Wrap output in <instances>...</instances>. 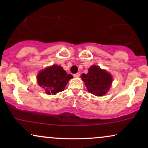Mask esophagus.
Masks as SVG:
<instances>
[{
	"label": "esophagus",
	"instance_id": "1",
	"mask_svg": "<svg viewBox=\"0 0 148 148\" xmlns=\"http://www.w3.org/2000/svg\"><path fill=\"white\" fill-rule=\"evenodd\" d=\"M79 76H80L79 73H76V74H74V77H75V78H78V77H79Z\"/></svg>",
	"mask_w": 148,
	"mask_h": 148
}]
</instances>
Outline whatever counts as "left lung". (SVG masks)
Returning <instances> with one entry per match:
<instances>
[{
    "mask_svg": "<svg viewBox=\"0 0 148 148\" xmlns=\"http://www.w3.org/2000/svg\"><path fill=\"white\" fill-rule=\"evenodd\" d=\"M82 80L88 92L96 96H103L109 90L112 83V76L106 71L92 65L88 69V74H83Z\"/></svg>",
    "mask_w": 148,
    "mask_h": 148,
    "instance_id": "1",
    "label": "left lung"
}]
</instances>
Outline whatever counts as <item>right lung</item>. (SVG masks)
<instances>
[{"label":"right lung","mask_w":148,"mask_h":148,"mask_svg":"<svg viewBox=\"0 0 148 148\" xmlns=\"http://www.w3.org/2000/svg\"><path fill=\"white\" fill-rule=\"evenodd\" d=\"M73 76L67 74L60 66L52 65L42 70L37 75V82L48 95H56L63 91L69 79Z\"/></svg>","instance_id":"add662e5"}]
</instances>
